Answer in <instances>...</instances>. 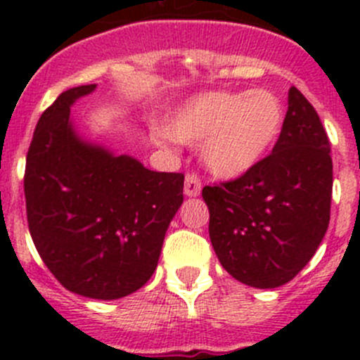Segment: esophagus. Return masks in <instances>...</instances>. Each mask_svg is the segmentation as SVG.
Listing matches in <instances>:
<instances>
[{"label": "esophagus", "instance_id": "obj_1", "mask_svg": "<svg viewBox=\"0 0 360 360\" xmlns=\"http://www.w3.org/2000/svg\"><path fill=\"white\" fill-rule=\"evenodd\" d=\"M202 191V182L196 174H187L186 182H184V195L189 196V198H195L200 195Z\"/></svg>", "mask_w": 360, "mask_h": 360}]
</instances>
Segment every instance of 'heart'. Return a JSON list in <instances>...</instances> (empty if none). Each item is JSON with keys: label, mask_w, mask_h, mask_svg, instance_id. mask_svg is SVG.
Returning a JSON list of instances; mask_svg holds the SVG:
<instances>
[{"label": "heart", "mask_w": 360, "mask_h": 360, "mask_svg": "<svg viewBox=\"0 0 360 360\" xmlns=\"http://www.w3.org/2000/svg\"><path fill=\"white\" fill-rule=\"evenodd\" d=\"M285 128V108L274 91H209L178 106L164 124L165 135L199 144L205 169L234 180L262 164Z\"/></svg>", "instance_id": "1"}]
</instances>
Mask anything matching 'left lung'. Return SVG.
<instances>
[{
  "instance_id": "1",
  "label": "left lung",
  "mask_w": 360,
  "mask_h": 360,
  "mask_svg": "<svg viewBox=\"0 0 360 360\" xmlns=\"http://www.w3.org/2000/svg\"><path fill=\"white\" fill-rule=\"evenodd\" d=\"M333 165L317 111L288 91L285 128L250 173L205 186L209 238L219 263L254 288H278L303 270L330 221Z\"/></svg>"
}]
</instances>
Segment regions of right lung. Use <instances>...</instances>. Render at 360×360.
I'll list each match as a JSON object with an SVG mask.
<instances>
[{
  "instance_id": "right-lung-1",
  "label": "right lung",
  "mask_w": 360,
  "mask_h": 360,
  "mask_svg": "<svg viewBox=\"0 0 360 360\" xmlns=\"http://www.w3.org/2000/svg\"><path fill=\"white\" fill-rule=\"evenodd\" d=\"M97 84L63 91L41 115L25 169L30 236L66 290L120 299L144 287L158 265L184 174L157 173L77 131L72 106Z\"/></svg>"
}]
</instances>
